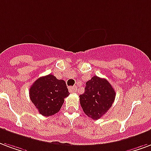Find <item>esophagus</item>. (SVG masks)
I'll list each match as a JSON object with an SVG mask.
<instances>
[{
	"instance_id": "34e87169",
	"label": "esophagus",
	"mask_w": 151,
	"mask_h": 151,
	"mask_svg": "<svg viewBox=\"0 0 151 151\" xmlns=\"http://www.w3.org/2000/svg\"><path fill=\"white\" fill-rule=\"evenodd\" d=\"M76 87L73 86V87H69V92H71V93H74V92H76Z\"/></svg>"
}]
</instances>
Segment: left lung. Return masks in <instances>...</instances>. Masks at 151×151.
Instances as JSON below:
<instances>
[{"label":"left lung","instance_id":"8db88e82","mask_svg":"<svg viewBox=\"0 0 151 151\" xmlns=\"http://www.w3.org/2000/svg\"><path fill=\"white\" fill-rule=\"evenodd\" d=\"M115 96L116 92L109 82L96 76L86 82L84 92L80 95V102L87 116L97 120L110 109Z\"/></svg>","mask_w":151,"mask_h":151}]
</instances>
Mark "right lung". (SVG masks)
Here are the masks:
<instances>
[{"mask_svg": "<svg viewBox=\"0 0 151 151\" xmlns=\"http://www.w3.org/2000/svg\"><path fill=\"white\" fill-rule=\"evenodd\" d=\"M69 92L64 80L53 75L40 77L29 88L32 103L42 116H50L60 110Z\"/></svg>", "mask_w": 151, "mask_h": 151, "instance_id": "1", "label": "right lung"}]
</instances>
